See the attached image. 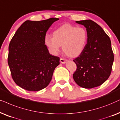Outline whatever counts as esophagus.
<instances>
[{
    "mask_svg": "<svg viewBox=\"0 0 120 120\" xmlns=\"http://www.w3.org/2000/svg\"><path fill=\"white\" fill-rule=\"evenodd\" d=\"M66 61H67V60H65V59H64V58H60V63H63V64L66 63Z\"/></svg>",
    "mask_w": 120,
    "mask_h": 120,
    "instance_id": "esophagus-1",
    "label": "esophagus"
}]
</instances>
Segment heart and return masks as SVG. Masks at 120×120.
<instances>
[{
    "mask_svg": "<svg viewBox=\"0 0 120 120\" xmlns=\"http://www.w3.org/2000/svg\"><path fill=\"white\" fill-rule=\"evenodd\" d=\"M53 36H46L45 42L54 55L60 52L62 46L63 51L69 57L79 56L84 50L88 41V32L84 28L67 24L56 30Z\"/></svg>",
    "mask_w": 120,
    "mask_h": 120,
    "instance_id": "b5f03b06",
    "label": "heart"
}]
</instances>
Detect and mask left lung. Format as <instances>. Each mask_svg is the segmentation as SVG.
Returning a JSON list of instances; mask_svg holds the SVG:
<instances>
[{"label": "left lung", "mask_w": 120, "mask_h": 120, "mask_svg": "<svg viewBox=\"0 0 120 120\" xmlns=\"http://www.w3.org/2000/svg\"><path fill=\"white\" fill-rule=\"evenodd\" d=\"M86 28L88 41L84 50L73 60L77 70L73 74L76 83L82 88L100 86L111 74L114 56L109 37L102 27L91 20L75 21Z\"/></svg>", "instance_id": "left-lung-1"}]
</instances>
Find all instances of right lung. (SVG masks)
I'll list each match as a JSON object with an SVG mask.
<instances>
[{
    "label": "right lung",
    "mask_w": 120,
    "mask_h": 120,
    "mask_svg": "<svg viewBox=\"0 0 120 120\" xmlns=\"http://www.w3.org/2000/svg\"><path fill=\"white\" fill-rule=\"evenodd\" d=\"M58 18L25 21L9 46L8 62L12 79L21 88L39 91L50 83L60 58L49 54L45 44L46 32Z\"/></svg>",
    "instance_id": "1"
}]
</instances>
